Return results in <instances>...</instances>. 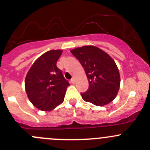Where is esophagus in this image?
Returning a JSON list of instances; mask_svg holds the SVG:
<instances>
[{
    "mask_svg": "<svg viewBox=\"0 0 150 150\" xmlns=\"http://www.w3.org/2000/svg\"><path fill=\"white\" fill-rule=\"evenodd\" d=\"M71 83H75V78H72V79H71Z\"/></svg>",
    "mask_w": 150,
    "mask_h": 150,
    "instance_id": "34e87169",
    "label": "esophagus"
}]
</instances>
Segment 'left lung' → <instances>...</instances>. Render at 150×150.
I'll return each instance as SVG.
<instances>
[{
  "label": "left lung",
  "mask_w": 150,
  "mask_h": 150,
  "mask_svg": "<svg viewBox=\"0 0 150 150\" xmlns=\"http://www.w3.org/2000/svg\"><path fill=\"white\" fill-rule=\"evenodd\" d=\"M82 64L88 81V89L83 99L96 106L110 103L120 88V77L114 60L99 48L84 46L71 50Z\"/></svg>",
  "instance_id": "1"
}]
</instances>
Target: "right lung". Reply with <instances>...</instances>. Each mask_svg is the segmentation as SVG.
Wrapping results in <instances>:
<instances>
[{
    "instance_id": "add662e5",
    "label": "right lung",
    "mask_w": 150,
    "mask_h": 150,
    "mask_svg": "<svg viewBox=\"0 0 150 150\" xmlns=\"http://www.w3.org/2000/svg\"><path fill=\"white\" fill-rule=\"evenodd\" d=\"M62 50H51L35 61L25 81V91L30 102L38 110L51 111L64 101L69 86L57 62Z\"/></svg>"
}]
</instances>
